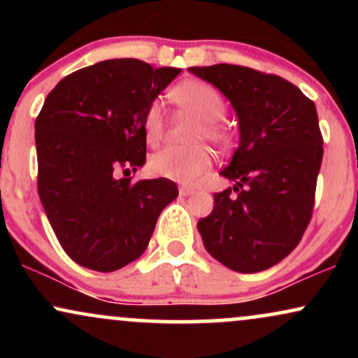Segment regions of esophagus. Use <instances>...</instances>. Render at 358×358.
I'll return each instance as SVG.
<instances>
[{
  "label": "esophagus",
  "instance_id": "obj_1",
  "mask_svg": "<svg viewBox=\"0 0 358 358\" xmlns=\"http://www.w3.org/2000/svg\"><path fill=\"white\" fill-rule=\"evenodd\" d=\"M180 195L182 196H188V195H193L195 193V188H190V187H185V185H182V187L178 188Z\"/></svg>",
  "mask_w": 358,
  "mask_h": 358
}]
</instances>
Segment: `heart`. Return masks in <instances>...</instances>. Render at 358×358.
Here are the masks:
<instances>
[{"label": "heart", "mask_w": 358, "mask_h": 358, "mask_svg": "<svg viewBox=\"0 0 358 358\" xmlns=\"http://www.w3.org/2000/svg\"><path fill=\"white\" fill-rule=\"evenodd\" d=\"M171 99L185 113L192 114L200 121L195 139L207 138L217 145L229 141V133L220 124L225 116V101L212 85L200 80H187L171 90ZM145 136L150 145H156L163 136V114L158 104L146 110ZM210 168V153L205 146L190 148H163L150 159V170L163 178L182 183H193Z\"/></svg>", "instance_id": "obj_1"}]
</instances>
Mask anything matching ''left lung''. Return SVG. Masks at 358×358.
<instances>
[{"mask_svg": "<svg viewBox=\"0 0 358 358\" xmlns=\"http://www.w3.org/2000/svg\"><path fill=\"white\" fill-rule=\"evenodd\" d=\"M188 72L231 101L239 148L220 171L232 188L213 195L199 227L207 252L237 273L282 261L301 241L323 158L315 102L296 85L249 67L217 64Z\"/></svg>", "mask_w": 358, "mask_h": 358, "instance_id": "left-lung-1", "label": "left lung"}]
</instances>
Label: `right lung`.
<instances>
[{"instance_id":"add662e5","label":"right lung","mask_w":358,"mask_h":358,"mask_svg":"<svg viewBox=\"0 0 358 358\" xmlns=\"http://www.w3.org/2000/svg\"><path fill=\"white\" fill-rule=\"evenodd\" d=\"M182 72L114 59L64 77L35 121L38 195L65 252L110 273L145 252L156 220L178 196L168 178H117L146 163L145 116Z\"/></svg>"}]
</instances>
